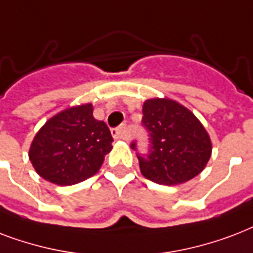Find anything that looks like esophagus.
I'll return each mask as SVG.
<instances>
[{"label":"esophagus","mask_w":253,"mask_h":253,"mask_svg":"<svg viewBox=\"0 0 253 253\" xmlns=\"http://www.w3.org/2000/svg\"><path fill=\"white\" fill-rule=\"evenodd\" d=\"M112 136L115 140H128L126 125H120V126H117V128H113Z\"/></svg>","instance_id":"34e87169"}]
</instances>
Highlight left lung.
I'll use <instances>...</instances> for the list:
<instances>
[{"label":"left lung","instance_id":"1","mask_svg":"<svg viewBox=\"0 0 253 253\" xmlns=\"http://www.w3.org/2000/svg\"><path fill=\"white\" fill-rule=\"evenodd\" d=\"M142 115L149 148L137 158L145 178L171 186L205 169L211 157L210 137L189 109L170 99H150L144 103ZM130 146L137 150L136 141Z\"/></svg>","mask_w":253,"mask_h":253}]
</instances>
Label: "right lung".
I'll return each mask as SVG.
<instances>
[{
	"label": "right lung",
	"instance_id": "1",
	"mask_svg": "<svg viewBox=\"0 0 253 253\" xmlns=\"http://www.w3.org/2000/svg\"><path fill=\"white\" fill-rule=\"evenodd\" d=\"M91 104L58 113L34 137L29 158L37 173L59 186L75 185L95 175L112 149V134L96 120Z\"/></svg>",
	"mask_w": 253,
	"mask_h": 253
}]
</instances>
